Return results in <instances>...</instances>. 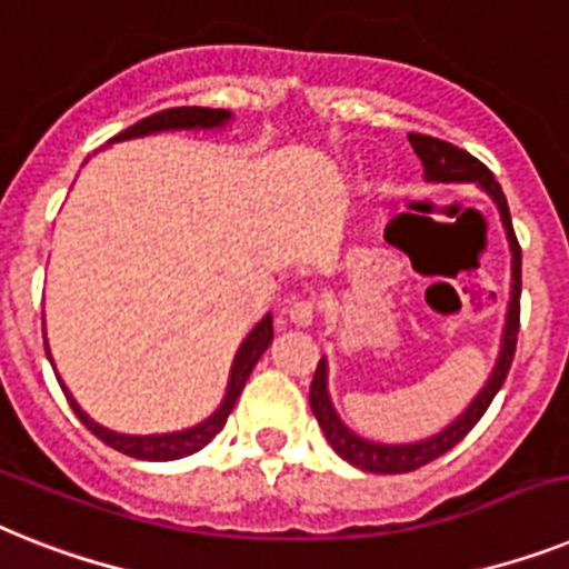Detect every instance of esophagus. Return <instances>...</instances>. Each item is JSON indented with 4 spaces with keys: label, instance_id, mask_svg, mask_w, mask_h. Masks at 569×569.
<instances>
[{
    "label": "esophagus",
    "instance_id": "34e87169",
    "mask_svg": "<svg viewBox=\"0 0 569 569\" xmlns=\"http://www.w3.org/2000/svg\"><path fill=\"white\" fill-rule=\"evenodd\" d=\"M288 319L293 322V326L308 328L313 319H317V305H313L311 299H296V302H290L288 308Z\"/></svg>",
    "mask_w": 569,
    "mask_h": 569
}]
</instances>
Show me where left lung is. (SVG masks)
<instances>
[{
    "instance_id": "obj_1",
    "label": "left lung",
    "mask_w": 569,
    "mask_h": 569,
    "mask_svg": "<svg viewBox=\"0 0 569 569\" xmlns=\"http://www.w3.org/2000/svg\"><path fill=\"white\" fill-rule=\"evenodd\" d=\"M412 150L419 153L421 166H425V177L430 182H477L482 191L491 194V200L500 209V218H503L506 234H509L511 247V302L509 313H506V328H503V342H500V358H497L495 372L486 380V387L480 389V396L473 398L471 407L459 416L453 425H448L442 433L430 436L425 442L416 445H380L369 442V439H360L358 433H351L349 427L342 425L337 410L331 407V398H328L326 380H328V366L326 360H319L317 372L311 380V410L317 416L322 433H326L328 445L340 453L346 462H351L355 468H363L369 473H407L416 471L421 465L433 462L442 453H448L453 445H459L465 436L471 433V427L486 416L488 403L495 401V396L503 387L506 375L511 369V360H515V346H518V331H520V243L515 238V229H511V214L509 203H506V194L500 189V182L495 180V173L482 166L480 159L471 157L468 150L457 148V144L442 142V139H433V136L410 133Z\"/></svg>"
}]
</instances>
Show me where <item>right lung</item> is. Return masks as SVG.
<instances>
[{"mask_svg": "<svg viewBox=\"0 0 569 569\" xmlns=\"http://www.w3.org/2000/svg\"><path fill=\"white\" fill-rule=\"evenodd\" d=\"M229 119H232V112L229 110H211V107H171V110L153 112V116H148V119L136 121L133 127H127V130H121L119 136H112L110 142H124V139L159 133V130H211V127L227 124ZM270 342H273V317L267 313V317L252 328L250 337L241 342L238 355H234L232 375H229V387H227V398H223V403H220L218 410L211 412L203 425L180 430V433H166V436L112 433V430H107V427L96 425V421L89 419L87 412L74 403V398L69 396V389H66L63 383H60V387H63L66 401L72 403L74 416H78V419L87 425V430H92L101 442L116 448L119 453H127V457L144 459V462H168V459H182V457H189V453H197V450L206 448V445H209L220 430H223L234 401L241 398L243 383H247L250 372L256 369L258 358L264 355ZM46 355H49V349H46Z\"/></svg>", "mask_w": 569, "mask_h": 569, "instance_id": "right-lung-1", "label": "right lung"}]
</instances>
